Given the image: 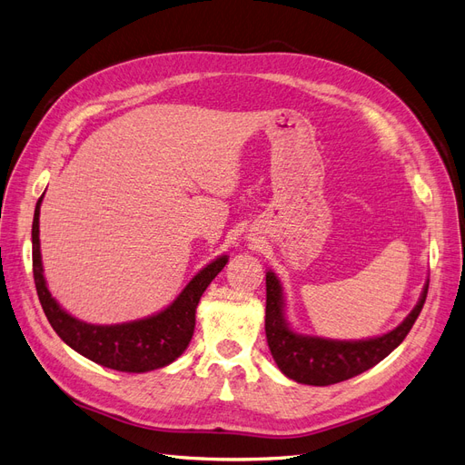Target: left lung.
Segmentation results:
<instances>
[{
	"label": "left lung",
	"mask_w": 465,
	"mask_h": 465,
	"mask_svg": "<svg viewBox=\"0 0 465 465\" xmlns=\"http://www.w3.org/2000/svg\"><path fill=\"white\" fill-rule=\"evenodd\" d=\"M429 281L419 302L407 318L388 333L369 340H328L291 330L285 318L283 285L270 270L265 273V337L279 371L299 384L330 386L372 369L396 349L410 333L423 311Z\"/></svg>",
	"instance_id": "left-lung-1"
}]
</instances>
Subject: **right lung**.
<instances>
[{
    "label": "right lung",
    "instance_id": "obj_1",
    "mask_svg": "<svg viewBox=\"0 0 465 465\" xmlns=\"http://www.w3.org/2000/svg\"><path fill=\"white\" fill-rule=\"evenodd\" d=\"M42 198H45V193H42ZM42 198L36 203L33 219V273L42 311H45L54 331L79 355L120 372H149L174 362L184 353L192 340L195 308H198L202 294L227 265L229 256H219L207 263L198 275L192 277L184 291L157 314L134 322L112 323V326L87 323L65 312L48 291L45 270H42L38 238Z\"/></svg>",
    "mask_w": 465,
    "mask_h": 465
}]
</instances>
